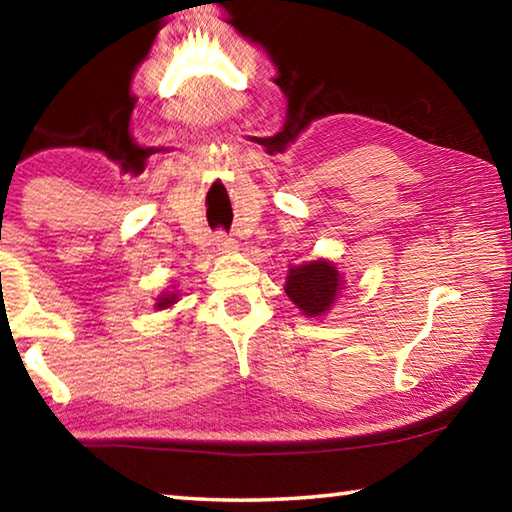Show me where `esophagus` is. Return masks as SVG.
<instances>
[{"instance_id": "obj_1", "label": "esophagus", "mask_w": 512, "mask_h": 512, "mask_svg": "<svg viewBox=\"0 0 512 512\" xmlns=\"http://www.w3.org/2000/svg\"><path fill=\"white\" fill-rule=\"evenodd\" d=\"M216 250H219V253H232V250L237 248V244H235V239H230L228 235H225V232H216Z\"/></svg>"}]
</instances>
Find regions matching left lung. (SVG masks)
<instances>
[{
    "label": "left lung",
    "instance_id": "1",
    "mask_svg": "<svg viewBox=\"0 0 512 512\" xmlns=\"http://www.w3.org/2000/svg\"><path fill=\"white\" fill-rule=\"evenodd\" d=\"M343 289L345 275L334 262L323 257L298 266L291 264L287 282H284V293L307 318L327 316Z\"/></svg>",
    "mask_w": 512,
    "mask_h": 512
}]
</instances>
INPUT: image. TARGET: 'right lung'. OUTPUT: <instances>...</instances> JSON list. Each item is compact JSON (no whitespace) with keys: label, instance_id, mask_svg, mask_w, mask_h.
<instances>
[{"label":"right lung","instance_id":"obj_1","mask_svg":"<svg viewBox=\"0 0 512 512\" xmlns=\"http://www.w3.org/2000/svg\"><path fill=\"white\" fill-rule=\"evenodd\" d=\"M178 302V291H164L158 296V302H155V309H169Z\"/></svg>","mask_w":512,"mask_h":512}]
</instances>
